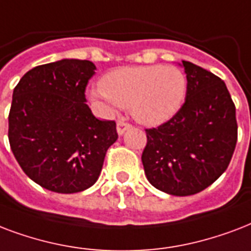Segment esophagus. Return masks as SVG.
I'll return each instance as SVG.
<instances>
[{
    "label": "esophagus",
    "instance_id": "1",
    "mask_svg": "<svg viewBox=\"0 0 251 251\" xmlns=\"http://www.w3.org/2000/svg\"><path fill=\"white\" fill-rule=\"evenodd\" d=\"M131 127H132L131 124L126 123V122H120L119 120V122L116 123V131H118V135L122 136L124 132L127 131V129H129Z\"/></svg>",
    "mask_w": 251,
    "mask_h": 251
}]
</instances>
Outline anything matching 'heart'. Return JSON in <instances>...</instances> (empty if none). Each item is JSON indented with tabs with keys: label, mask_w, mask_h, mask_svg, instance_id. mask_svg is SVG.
<instances>
[{
	"label": "heart",
	"mask_w": 251,
	"mask_h": 251,
	"mask_svg": "<svg viewBox=\"0 0 251 251\" xmlns=\"http://www.w3.org/2000/svg\"><path fill=\"white\" fill-rule=\"evenodd\" d=\"M186 93L187 79L179 68L145 65L108 72L100 89H91L89 95L110 115L118 107H129L137 122L158 126L179 111Z\"/></svg>",
	"instance_id": "heart-1"
}]
</instances>
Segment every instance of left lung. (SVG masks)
Here are the masks:
<instances>
[{
  "mask_svg": "<svg viewBox=\"0 0 251 251\" xmlns=\"http://www.w3.org/2000/svg\"><path fill=\"white\" fill-rule=\"evenodd\" d=\"M183 106L162 126L147 129L141 161L149 183L176 196L203 191L226 170L237 143L236 107L221 78L182 61Z\"/></svg>",
  "mask_w": 251,
  "mask_h": 251,
  "instance_id": "8db88e82",
  "label": "left lung"
}]
</instances>
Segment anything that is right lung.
I'll list each match as a JSON object with an SVG mask.
<instances>
[{"mask_svg":"<svg viewBox=\"0 0 251 251\" xmlns=\"http://www.w3.org/2000/svg\"><path fill=\"white\" fill-rule=\"evenodd\" d=\"M89 60L63 59L32 68L13 91L9 143L26 176L39 186L75 194L91 187L118 139L112 120L97 119L85 89Z\"/></svg>","mask_w":251,"mask_h":251,"instance_id":"obj_1","label":"right lung"}]
</instances>
